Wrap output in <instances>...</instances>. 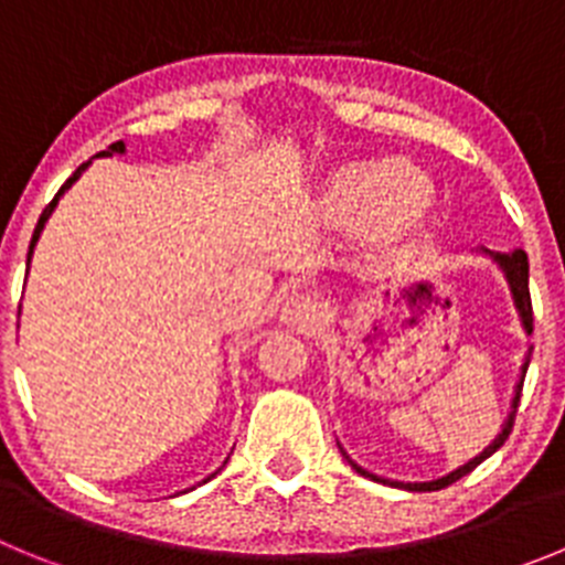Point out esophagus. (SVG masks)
Instances as JSON below:
<instances>
[{"label":"esophagus","mask_w":565,"mask_h":565,"mask_svg":"<svg viewBox=\"0 0 565 565\" xmlns=\"http://www.w3.org/2000/svg\"><path fill=\"white\" fill-rule=\"evenodd\" d=\"M282 322H288V326L299 328V331H313V328L322 326V319H326V306L319 302L317 297H311V294H297V297H291L282 306Z\"/></svg>","instance_id":"esophagus-1"}]
</instances>
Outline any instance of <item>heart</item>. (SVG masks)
Masks as SVG:
<instances>
[{
	"mask_svg": "<svg viewBox=\"0 0 565 565\" xmlns=\"http://www.w3.org/2000/svg\"><path fill=\"white\" fill-rule=\"evenodd\" d=\"M436 183L427 172L396 158L339 169L322 198L328 221L339 226L371 223L382 239H402L430 214Z\"/></svg>",
	"mask_w": 565,
	"mask_h": 565,
	"instance_id": "b5f03b06",
	"label": "heart"
}]
</instances>
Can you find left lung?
Here are the masks:
<instances>
[{
	"mask_svg": "<svg viewBox=\"0 0 565 565\" xmlns=\"http://www.w3.org/2000/svg\"><path fill=\"white\" fill-rule=\"evenodd\" d=\"M483 252H487V248H483ZM487 254H489V257H492V259H495L498 266H501V271L507 274L509 291H512V299H515V308H518V313H521L523 331H526V333H532V297H529V259H526V254H523L521 248H518V252H512V254H495V252H487ZM526 371H529V356H526V362H523V367H521V382H518V387H515V398H512V413H509L507 424H503V430L498 433V438H495V441L489 444V447H487V450L481 452V456H476V458H472V461H469V463H463V467H458L456 472H450V476H444V478H438V481H427V483H402V481H384V478H379V476H371V472H364V469L359 467V463H353L351 458L344 456V450H342V456L348 458V463H351V467L356 469L359 476H364V478H373V481H379V483H391V487H398V489H411V492H436V489L450 487V483H456L458 478H463V476H467V472H472V469H476L478 463L483 461V458H489V456H492V452H495V450H501V447H503V441H507V438H509V433H512V424H515L518 402H521V391H523V376H526Z\"/></svg>",
	"mask_w": 565,
	"mask_h": 565,
	"instance_id": "1",
	"label": "left lung"
}]
</instances>
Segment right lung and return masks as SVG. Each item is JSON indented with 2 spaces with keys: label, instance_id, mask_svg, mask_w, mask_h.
I'll list each match as a JSON object with an SVG mask.
<instances>
[{
  "label": "right lung",
  "instance_id": "1",
  "mask_svg": "<svg viewBox=\"0 0 565 565\" xmlns=\"http://www.w3.org/2000/svg\"><path fill=\"white\" fill-rule=\"evenodd\" d=\"M113 152H124V141H115V143H113V147H109V149H104V152H98V154H113ZM87 167H89V161H87V163H82V167H78V169H76V172L70 174L67 181H64V186H62V189H58V192H56V198H53V201H50V203H47V206H44L42 217H39V223H36V232H33V239H30V248H28V266H30V254H33V246H36V239H39V234H42V228H44V223H47V217H50V214H53V209H56L58 198H62V194H64V192H67V189H70V186H73V183H76V181H78V174H82V172H84V169H87ZM206 481H209V478H206Z\"/></svg>",
  "mask_w": 565,
  "mask_h": 565
}]
</instances>
